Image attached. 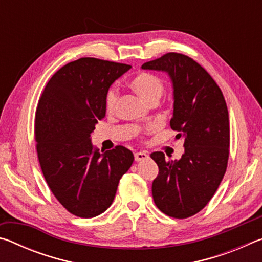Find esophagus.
I'll return each instance as SVG.
<instances>
[{
  "mask_svg": "<svg viewBox=\"0 0 262 262\" xmlns=\"http://www.w3.org/2000/svg\"><path fill=\"white\" fill-rule=\"evenodd\" d=\"M134 158L136 162H141V161H144V159H148L149 155L144 151H139L134 154Z\"/></svg>",
  "mask_w": 262,
  "mask_h": 262,
  "instance_id": "34e87169",
  "label": "esophagus"
}]
</instances>
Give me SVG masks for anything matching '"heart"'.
<instances>
[{
	"mask_svg": "<svg viewBox=\"0 0 262 262\" xmlns=\"http://www.w3.org/2000/svg\"><path fill=\"white\" fill-rule=\"evenodd\" d=\"M129 86L149 105L157 103L161 99L162 95L164 94V89H165L163 79L161 77L148 72L137 73L129 81ZM118 100V89L115 86H111L105 94L104 104L106 112L110 114L114 113V111L117 110ZM151 129H154V128H150V130ZM134 132H139V129L135 128Z\"/></svg>",
	"mask_w": 262,
	"mask_h": 262,
	"instance_id": "1",
	"label": "heart"
}]
</instances>
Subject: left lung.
Instances as JSON below:
<instances>
[{"label":"left lung","mask_w":262,"mask_h":262,"mask_svg":"<svg viewBox=\"0 0 262 262\" xmlns=\"http://www.w3.org/2000/svg\"><path fill=\"white\" fill-rule=\"evenodd\" d=\"M142 68L170 75L174 99L170 126L185 140L179 161H166L162 151L150 155L159 170L151 187L155 205L167 216L187 219L208 205L227 171V103L207 70L187 55L166 53Z\"/></svg>","instance_id":"8db88e82"}]
</instances>
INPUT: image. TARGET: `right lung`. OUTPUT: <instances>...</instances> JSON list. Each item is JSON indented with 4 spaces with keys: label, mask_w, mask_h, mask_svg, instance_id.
I'll return each instance as SVG.
<instances>
[{
    "label": "right lung",
    "mask_w": 262,
    "mask_h": 262,
    "mask_svg": "<svg viewBox=\"0 0 262 262\" xmlns=\"http://www.w3.org/2000/svg\"><path fill=\"white\" fill-rule=\"evenodd\" d=\"M132 67L96 57H81L48 81L35 111L34 139L48 187L70 214L91 219L112 205L119 180L134 155L117 145L94 149L91 133L105 117V94Z\"/></svg>",
    "instance_id": "right-lung-1"
}]
</instances>
